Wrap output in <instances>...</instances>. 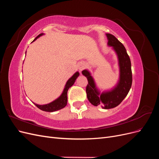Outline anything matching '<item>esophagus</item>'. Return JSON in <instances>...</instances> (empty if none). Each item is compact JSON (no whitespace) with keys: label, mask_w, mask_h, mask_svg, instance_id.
Wrapping results in <instances>:
<instances>
[{"label":"esophagus","mask_w":159,"mask_h":159,"mask_svg":"<svg viewBox=\"0 0 159 159\" xmlns=\"http://www.w3.org/2000/svg\"><path fill=\"white\" fill-rule=\"evenodd\" d=\"M84 67H85V65H84V63H80V64L78 65V69H79L80 71H81V70H82L84 68Z\"/></svg>","instance_id":"esophagus-1"}]
</instances>
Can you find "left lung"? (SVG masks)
Masks as SVG:
<instances>
[{
  "label": "left lung",
  "mask_w": 159,
  "mask_h": 159,
  "mask_svg": "<svg viewBox=\"0 0 159 159\" xmlns=\"http://www.w3.org/2000/svg\"><path fill=\"white\" fill-rule=\"evenodd\" d=\"M106 36L108 46L113 48L118 57L120 76L117 85L111 91L100 93L89 71L84 70L81 73L88 81L86 93L89 102L94 106L108 109L117 107L128 94L132 85V71L131 60L122 43L111 34H106Z\"/></svg>",
  "instance_id": "obj_1"
}]
</instances>
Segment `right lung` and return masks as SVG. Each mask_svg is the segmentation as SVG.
Masks as SVG:
<instances>
[{"instance_id":"obj_1","label":"right lung","mask_w":159,"mask_h":159,"mask_svg":"<svg viewBox=\"0 0 159 159\" xmlns=\"http://www.w3.org/2000/svg\"><path fill=\"white\" fill-rule=\"evenodd\" d=\"M43 34H44L42 33V34H40L38 35L35 38V39L33 40V42L35 41L38 37L41 36ZM79 75H80L79 72L77 71L71 77V78L68 80V81H67V83L65 85V88L64 89V91H63V92H62L61 95L58 98L54 100V102H52L48 104H46V105H38V104L34 103L36 106L38 108H39L40 109L44 111H47V112L56 111L60 110L62 108L65 107L66 105H67V102H68V97H67L68 91L69 88L74 85V84L75 83V80L79 76Z\"/></svg>"}]
</instances>
